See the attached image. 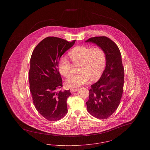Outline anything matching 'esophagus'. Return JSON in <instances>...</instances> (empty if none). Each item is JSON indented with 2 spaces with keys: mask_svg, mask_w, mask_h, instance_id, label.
Returning a JSON list of instances; mask_svg holds the SVG:
<instances>
[{
  "mask_svg": "<svg viewBox=\"0 0 150 150\" xmlns=\"http://www.w3.org/2000/svg\"><path fill=\"white\" fill-rule=\"evenodd\" d=\"M78 91V89H74V88H71L70 89V92L71 93H74L76 91Z\"/></svg>",
  "mask_w": 150,
  "mask_h": 150,
  "instance_id": "34e87169",
  "label": "esophagus"
}]
</instances>
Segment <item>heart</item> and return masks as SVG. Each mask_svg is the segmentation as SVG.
Segmentation results:
<instances>
[{"instance_id":"obj_1","label":"heart","mask_w":150,"mask_h":150,"mask_svg":"<svg viewBox=\"0 0 150 150\" xmlns=\"http://www.w3.org/2000/svg\"><path fill=\"white\" fill-rule=\"evenodd\" d=\"M74 64H80L77 75H72L66 81L69 87L78 88L86 83L91 78L96 81L100 78L106 64L105 51L99 47L91 48L88 46H78L69 53ZM71 63L65 57L60 58L58 62V70L61 74L68 78L72 73Z\"/></svg>"}]
</instances>
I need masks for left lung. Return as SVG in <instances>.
Wrapping results in <instances>:
<instances>
[{
    "instance_id": "1",
    "label": "left lung",
    "mask_w": 150,
    "mask_h": 150,
    "mask_svg": "<svg viewBox=\"0 0 150 150\" xmlns=\"http://www.w3.org/2000/svg\"><path fill=\"white\" fill-rule=\"evenodd\" d=\"M86 42L96 44L106 54L105 69L99 80L91 86L86 104L90 114L106 119L117 108L123 92L124 69L121 53L117 45L106 36L91 38Z\"/></svg>"
}]
</instances>
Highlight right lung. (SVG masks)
Here are the masks:
<instances>
[{"instance_id":"obj_1","label":"right lung","mask_w":150,"mask_h":150,"mask_svg":"<svg viewBox=\"0 0 150 150\" xmlns=\"http://www.w3.org/2000/svg\"><path fill=\"white\" fill-rule=\"evenodd\" d=\"M75 41L47 37L36 45L31 57L29 79L33 101L38 112L49 121L60 120L67 112L66 101L71 94L70 90L57 91L62 86L58 65Z\"/></svg>"}]
</instances>
